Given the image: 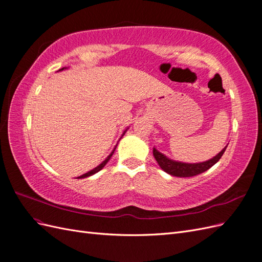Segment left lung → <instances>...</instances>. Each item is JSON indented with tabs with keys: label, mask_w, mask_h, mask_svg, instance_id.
Wrapping results in <instances>:
<instances>
[{
	"label": "left lung",
	"mask_w": 262,
	"mask_h": 262,
	"mask_svg": "<svg viewBox=\"0 0 262 262\" xmlns=\"http://www.w3.org/2000/svg\"><path fill=\"white\" fill-rule=\"evenodd\" d=\"M226 147L227 146H225L223 149H222L215 157L211 158L210 161L198 163V164H186L181 162L171 161L165 155H163L162 153L158 152V150L155 148H153V155L155 157V160L157 161L158 165L161 166V168L164 171L169 173V175L176 176V177H192L210 169L214 164H216L220 161V158L223 156Z\"/></svg>",
	"instance_id": "left-lung-1"
}]
</instances>
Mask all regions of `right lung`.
Wrapping results in <instances>:
<instances>
[{
    "label": "right lung",
    "mask_w": 262,
    "mask_h": 262,
    "mask_svg": "<svg viewBox=\"0 0 262 262\" xmlns=\"http://www.w3.org/2000/svg\"><path fill=\"white\" fill-rule=\"evenodd\" d=\"M63 69H64V68H62V69H60L59 71H61V70H63ZM124 134V133H123ZM114 152H115V149L113 150V152H112V154H110L107 158H106V160L104 161V162H102L99 166H97V167L96 168H94V169H92L91 171H89V172H86V173H84V175H82V176H80V177H77L78 179H80V178H85V177H89V176H92V175H94V173H96L97 171H99L100 169H102V168H104V166L108 163V161L110 160V157H112L113 156V154H114Z\"/></svg>",
    "instance_id": "right-lung-1"
}]
</instances>
